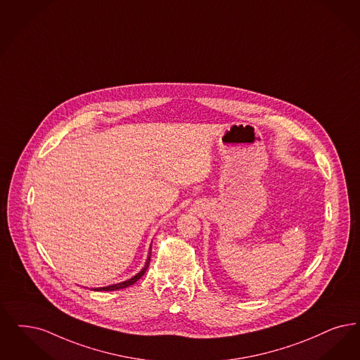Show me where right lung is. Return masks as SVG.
<instances>
[{"instance_id":"add662e5","label":"right lung","mask_w":360,"mask_h":360,"mask_svg":"<svg viewBox=\"0 0 360 360\" xmlns=\"http://www.w3.org/2000/svg\"><path fill=\"white\" fill-rule=\"evenodd\" d=\"M150 257H151V253L148 255V259L146 261V265H144L143 269H142L139 274H136V276H134L132 278H129L127 281H123V283H119V284L110 285V287L95 288V290H117V289H123V288H127L129 287V285H132V284H134V283H136V281L143 276L144 272L147 271V268H148V265H150Z\"/></svg>"}]
</instances>
